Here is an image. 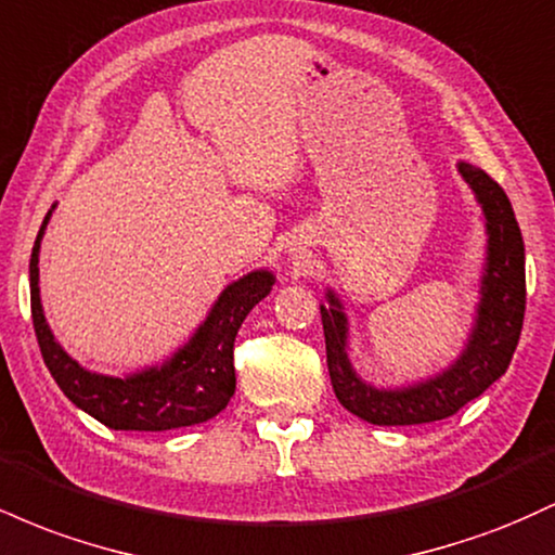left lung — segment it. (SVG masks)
<instances>
[{
    "label": "left lung",
    "mask_w": 555,
    "mask_h": 555,
    "mask_svg": "<svg viewBox=\"0 0 555 555\" xmlns=\"http://www.w3.org/2000/svg\"><path fill=\"white\" fill-rule=\"evenodd\" d=\"M486 219V263L480 276V299L464 349L441 373L415 384L380 388L367 384L349 358V318L334 289L321 305L323 336L331 386L344 410L373 425L436 423L460 412L506 373L519 344L525 321V240L517 216L499 182L473 164H456Z\"/></svg>",
    "instance_id": "obj_1"
}]
</instances>
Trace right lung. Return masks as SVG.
<instances>
[{
    "label": "right lung",
    "instance_id": "right-lung-1",
    "mask_svg": "<svg viewBox=\"0 0 555 555\" xmlns=\"http://www.w3.org/2000/svg\"><path fill=\"white\" fill-rule=\"evenodd\" d=\"M56 203L43 216L30 253V313L41 358L62 393L112 430H175L206 423L232 399L234 336L247 313L271 292L273 271L256 269L227 284L195 334L162 365L127 375H104L82 367L49 328L38 286V253Z\"/></svg>",
    "mask_w": 555,
    "mask_h": 555
}]
</instances>
